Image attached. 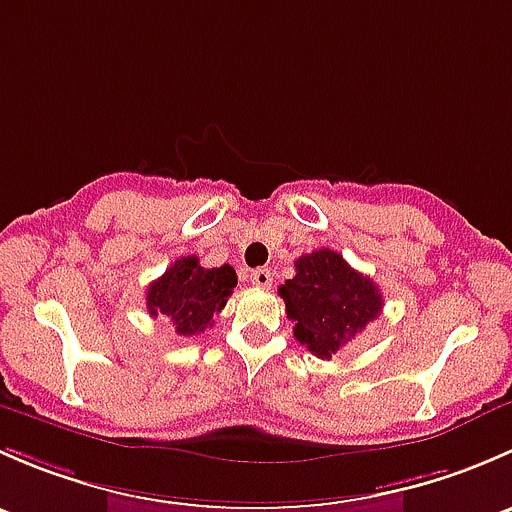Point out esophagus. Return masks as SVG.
I'll list each match as a JSON object with an SVG mask.
<instances>
[{
  "instance_id": "1",
  "label": "esophagus",
  "mask_w": 512,
  "mask_h": 512,
  "mask_svg": "<svg viewBox=\"0 0 512 512\" xmlns=\"http://www.w3.org/2000/svg\"><path fill=\"white\" fill-rule=\"evenodd\" d=\"M272 280H275V277H272V272L265 270V267H260V270H252V275H250V282L255 287H270Z\"/></svg>"
}]
</instances>
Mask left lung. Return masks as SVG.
<instances>
[{
  "label": "left lung",
  "mask_w": 512,
  "mask_h": 512,
  "mask_svg": "<svg viewBox=\"0 0 512 512\" xmlns=\"http://www.w3.org/2000/svg\"><path fill=\"white\" fill-rule=\"evenodd\" d=\"M294 277L280 287L294 339L319 359H332L384 307L379 287L339 252L314 250L294 262Z\"/></svg>",
  "instance_id": "left-lung-1"
}]
</instances>
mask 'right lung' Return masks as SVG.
Returning a JSON list of instances; mask_svg holds the SVG:
<instances>
[{"label":"right lung","instance_id":"add662e5","mask_svg":"<svg viewBox=\"0 0 512 512\" xmlns=\"http://www.w3.org/2000/svg\"><path fill=\"white\" fill-rule=\"evenodd\" d=\"M235 285L230 265L205 270L195 255L180 257L148 287V314L165 317L183 337H195L213 324Z\"/></svg>","mask_w":512,"mask_h":512}]
</instances>
